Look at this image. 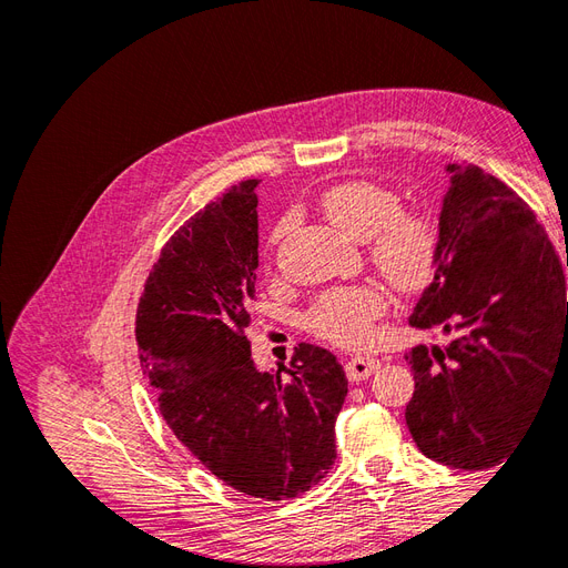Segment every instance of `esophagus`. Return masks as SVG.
<instances>
[{"label": "esophagus", "instance_id": "esophagus-1", "mask_svg": "<svg viewBox=\"0 0 568 568\" xmlns=\"http://www.w3.org/2000/svg\"><path fill=\"white\" fill-rule=\"evenodd\" d=\"M376 369H379V359L376 357L357 355V357H351L346 363V374L351 382H365L367 376H372Z\"/></svg>", "mask_w": 568, "mask_h": 568}]
</instances>
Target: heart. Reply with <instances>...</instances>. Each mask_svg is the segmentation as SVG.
Here are the masks:
<instances>
[{
	"label": "heart",
	"instance_id": "b5f03b06",
	"mask_svg": "<svg viewBox=\"0 0 568 568\" xmlns=\"http://www.w3.org/2000/svg\"><path fill=\"white\" fill-rule=\"evenodd\" d=\"M326 220L367 242L369 261L386 282L403 294H417L436 277L443 253L440 222L428 209H403L398 189L372 180H348L326 189L320 199ZM274 227L270 244L284 234ZM388 311L382 286L357 284L326 288L305 313V324L317 338L341 348H363L376 334V322Z\"/></svg>",
	"mask_w": 568,
	"mask_h": 568
}]
</instances>
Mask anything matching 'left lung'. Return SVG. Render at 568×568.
Wrapping results in <instances>:
<instances>
[{"label":"left lung","mask_w":568,"mask_h":568,"mask_svg":"<svg viewBox=\"0 0 568 568\" xmlns=\"http://www.w3.org/2000/svg\"><path fill=\"white\" fill-rule=\"evenodd\" d=\"M448 170L440 265L409 322L450 341L405 355L415 374L405 419L426 457L480 471L507 457L557 372L568 374L566 277L511 186L474 163Z\"/></svg>","instance_id":"8db88e82"}]
</instances>
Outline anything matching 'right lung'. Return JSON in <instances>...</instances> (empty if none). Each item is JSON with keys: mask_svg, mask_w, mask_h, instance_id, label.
<instances>
[{"mask_svg": "<svg viewBox=\"0 0 568 568\" xmlns=\"http://www.w3.org/2000/svg\"><path fill=\"white\" fill-rule=\"evenodd\" d=\"M255 184H234L168 239L134 336L161 417L184 448L234 490L282 503L329 474L348 379L336 355L311 343L296 348L288 382L253 365Z\"/></svg>", "mask_w": 568, "mask_h": 568, "instance_id": "1", "label": "right lung"}]
</instances>
